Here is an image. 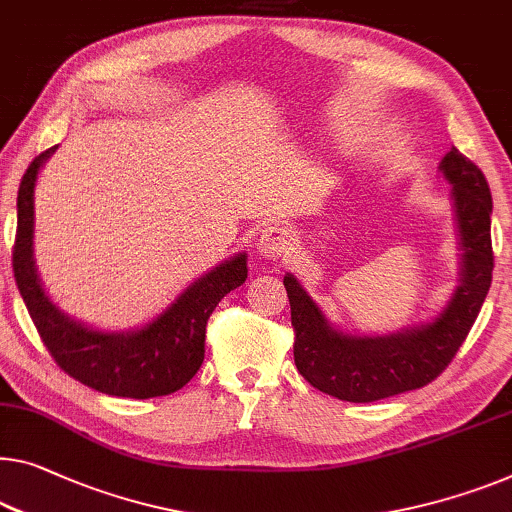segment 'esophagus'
<instances>
[{
    "instance_id": "esophagus-1",
    "label": "esophagus",
    "mask_w": 512,
    "mask_h": 512,
    "mask_svg": "<svg viewBox=\"0 0 512 512\" xmlns=\"http://www.w3.org/2000/svg\"><path fill=\"white\" fill-rule=\"evenodd\" d=\"M259 253L269 259H280L292 250V232L282 225H269L264 227L257 241Z\"/></svg>"
}]
</instances>
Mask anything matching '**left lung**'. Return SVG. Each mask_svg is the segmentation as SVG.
I'll return each mask as SVG.
<instances>
[{
    "instance_id": "8db88e82",
    "label": "left lung",
    "mask_w": 512,
    "mask_h": 512,
    "mask_svg": "<svg viewBox=\"0 0 512 512\" xmlns=\"http://www.w3.org/2000/svg\"><path fill=\"white\" fill-rule=\"evenodd\" d=\"M439 167L453 183L462 282L430 324L384 338L345 335L326 322L299 280H282L292 305L296 370L322 393L347 402H375L416 391L437 379L467 340L492 285V195L480 167L455 147Z\"/></svg>"
}]
</instances>
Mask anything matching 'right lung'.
I'll return each instance as SVG.
<instances>
[{"label": "right lung", "instance_id": "add662e5", "mask_svg": "<svg viewBox=\"0 0 512 512\" xmlns=\"http://www.w3.org/2000/svg\"><path fill=\"white\" fill-rule=\"evenodd\" d=\"M55 147L29 163L18 188V232L13 276L45 349L68 377L117 398H160L179 391L204 361L207 322L218 301L248 278L246 255L216 266L195 280L163 315L135 333L91 331L55 308L34 266V186Z\"/></svg>", "mask_w": 512, "mask_h": 512}]
</instances>
